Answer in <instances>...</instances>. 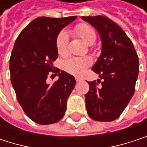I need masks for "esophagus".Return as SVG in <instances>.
Returning <instances> with one entry per match:
<instances>
[{"mask_svg": "<svg viewBox=\"0 0 147 147\" xmlns=\"http://www.w3.org/2000/svg\"><path fill=\"white\" fill-rule=\"evenodd\" d=\"M76 82H81V81H82V78H80V77H76Z\"/></svg>", "mask_w": 147, "mask_h": 147, "instance_id": "1", "label": "esophagus"}]
</instances>
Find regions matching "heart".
<instances>
[{"label": "heart", "mask_w": 147, "mask_h": 147, "mask_svg": "<svg viewBox=\"0 0 147 147\" xmlns=\"http://www.w3.org/2000/svg\"><path fill=\"white\" fill-rule=\"evenodd\" d=\"M74 32L82 38L87 44L92 45L96 40L97 35L95 29L86 23H80L74 27ZM69 43V36L66 31L61 30L56 39V48L59 54H64L67 52ZM92 60L89 57L71 58L66 60L64 64V68L70 73L81 76L85 70L91 65Z\"/></svg>", "instance_id": "obj_1"}]
</instances>
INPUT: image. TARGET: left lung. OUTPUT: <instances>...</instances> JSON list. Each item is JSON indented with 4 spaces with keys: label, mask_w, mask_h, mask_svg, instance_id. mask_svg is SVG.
Masks as SVG:
<instances>
[{
    "label": "left lung",
    "mask_w": 147,
    "mask_h": 147,
    "mask_svg": "<svg viewBox=\"0 0 147 147\" xmlns=\"http://www.w3.org/2000/svg\"><path fill=\"white\" fill-rule=\"evenodd\" d=\"M82 18L92 24L102 40L101 54L92 67L102 82H88L85 94L88 116L99 122L117 119L131 100L139 74V59L131 40L114 21L107 17L87 16Z\"/></svg>",
    "instance_id": "left-lung-1"
}]
</instances>
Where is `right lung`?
<instances>
[{"instance_id":"1","label":"right lung","mask_w":147,"mask_h":147,"mask_svg":"<svg viewBox=\"0 0 147 147\" xmlns=\"http://www.w3.org/2000/svg\"><path fill=\"white\" fill-rule=\"evenodd\" d=\"M76 18H37L15 42L9 64L11 82L24 113L38 124L55 123L64 117L67 99L76 85L73 76L53 65L58 58L57 36ZM51 73H58L60 78L48 84L46 78Z\"/></svg>"}]
</instances>
